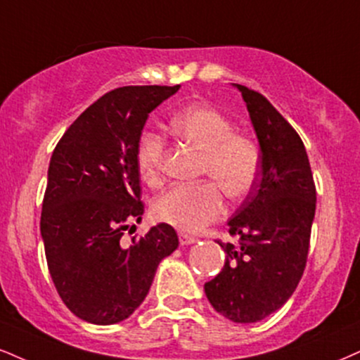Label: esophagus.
Segmentation results:
<instances>
[{"label":"esophagus","instance_id":"obj_1","mask_svg":"<svg viewBox=\"0 0 360 360\" xmlns=\"http://www.w3.org/2000/svg\"><path fill=\"white\" fill-rule=\"evenodd\" d=\"M196 241H198L196 238L188 235V233H183V231L179 233V243L181 245H193V243H196Z\"/></svg>","mask_w":360,"mask_h":360}]
</instances>
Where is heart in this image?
Masks as SVG:
<instances>
[{"mask_svg":"<svg viewBox=\"0 0 360 360\" xmlns=\"http://www.w3.org/2000/svg\"><path fill=\"white\" fill-rule=\"evenodd\" d=\"M171 129L181 141L201 150L199 172L214 180L228 198L241 199L255 188L262 167L259 147L251 137L235 132V124L221 112L206 105L189 107L172 117ZM164 154L166 142L159 134H142L137 169L147 184L161 183ZM214 184L172 186L154 201V216L181 231H199L224 210L221 190Z\"/></svg>","mask_w":360,"mask_h":360,"instance_id":"heart-1","label":"heart"}]
</instances>
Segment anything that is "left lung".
Instances as JSON below:
<instances>
[{
    "mask_svg": "<svg viewBox=\"0 0 360 360\" xmlns=\"http://www.w3.org/2000/svg\"><path fill=\"white\" fill-rule=\"evenodd\" d=\"M233 85L257 132L262 169L228 221L229 235L240 236V243L218 241L226 253L224 266L205 283V293L223 317L253 323L278 310L304 275L317 193L295 129L262 94Z\"/></svg>",
    "mask_w": 360,
    "mask_h": 360,
    "instance_id": "8db88e82",
    "label": "left lung"
}]
</instances>
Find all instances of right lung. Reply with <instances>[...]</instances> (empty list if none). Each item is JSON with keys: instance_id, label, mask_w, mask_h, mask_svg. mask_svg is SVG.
Returning <instances> with one entry per match:
<instances>
[{"instance_id": "1", "label": "right lung", "mask_w": 360, "mask_h": 360, "mask_svg": "<svg viewBox=\"0 0 360 360\" xmlns=\"http://www.w3.org/2000/svg\"><path fill=\"white\" fill-rule=\"evenodd\" d=\"M179 85H131L94 102L56 144L40 219L56 292L77 317L112 326L144 302L162 258L179 240L159 223L125 246L129 223L144 205L137 144L147 117ZM134 228V226H132Z\"/></svg>"}]
</instances>
